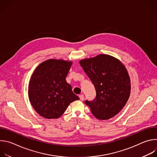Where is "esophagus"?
<instances>
[{
    "label": "esophagus",
    "mask_w": 157,
    "mask_h": 157,
    "mask_svg": "<svg viewBox=\"0 0 157 157\" xmlns=\"http://www.w3.org/2000/svg\"><path fill=\"white\" fill-rule=\"evenodd\" d=\"M79 99H80L81 101H83V99H84V95L83 94H80L79 96Z\"/></svg>",
    "instance_id": "esophagus-1"
}]
</instances>
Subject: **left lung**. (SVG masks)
Instances as JSON below:
<instances>
[{
	"instance_id": "8db88e82",
	"label": "left lung",
	"mask_w": 157,
	"mask_h": 157,
	"mask_svg": "<svg viewBox=\"0 0 157 157\" xmlns=\"http://www.w3.org/2000/svg\"><path fill=\"white\" fill-rule=\"evenodd\" d=\"M79 64L96 89V98L85 101L93 114L99 120L116 116L130 94V79L125 66L117 58L104 54L82 59Z\"/></svg>"
}]
</instances>
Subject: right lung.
<instances>
[{
	"label": "right lung",
	"mask_w": 157,
	"mask_h": 157,
	"mask_svg": "<svg viewBox=\"0 0 157 157\" xmlns=\"http://www.w3.org/2000/svg\"><path fill=\"white\" fill-rule=\"evenodd\" d=\"M72 63L63 59H49L40 63L33 71L29 84V98L40 116L58 119L70 103L79 99L66 81Z\"/></svg>",
	"instance_id": "right-lung-1"
}]
</instances>
